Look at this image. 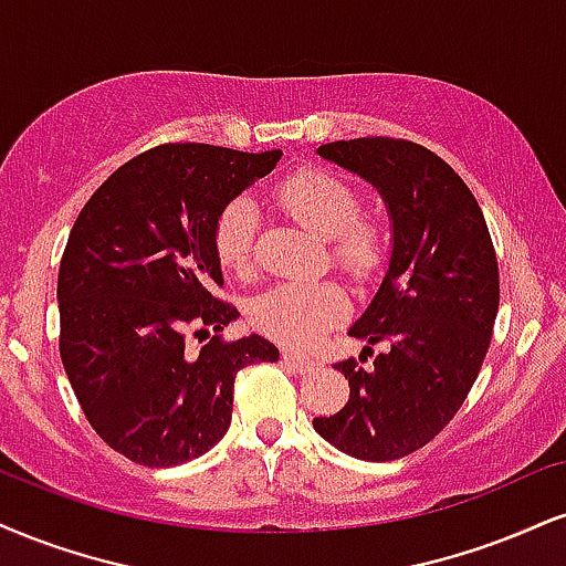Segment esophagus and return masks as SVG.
Instances as JSON below:
<instances>
[{
  "label": "esophagus",
  "instance_id": "34e87169",
  "mask_svg": "<svg viewBox=\"0 0 566 566\" xmlns=\"http://www.w3.org/2000/svg\"><path fill=\"white\" fill-rule=\"evenodd\" d=\"M282 360H284V364H287V366H292V369H295V371H301V374H308V371L316 369V364H313L311 358L297 356V353H292V350H284V353H282Z\"/></svg>",
  "mask_w": 566,
  "mask_h": 566
}]
</instances>
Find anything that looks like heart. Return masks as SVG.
<instances>
[{"label": "heart", "mask_w": 566, "mask_h": 566, "mask_svg": "<svg viewBox=\"0 0 566 566\" xmlns=\"http://www.w3.org/2000/svg\"><path fill=\"white\" fill-rule=\"evenodd\" d=\"M274 197L284 213L329 242L332 263L350 279L369 282L382 271L387 229L379 218L360 213V197L348 181L303 168L279 184ZM255 229V206L244 197H234L218 210L213 250L223 269L234 274L250 269ZM345 311L348 297L335 282H284L258 297L250 318L265 337L287 348H308Z\"/></svg>", "instance_id": "obj_1"}]
</instances>
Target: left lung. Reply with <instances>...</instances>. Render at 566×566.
<instances>
[{"label": "left lung", "mask_w": 566, "mask_h": 566, "mask_svg": "<svg viewBox=\"0 0 566 566\" xmlns=\"http://www.w3.org/2000/svg\"><path fill=\"white\" fill-rule=\"evenodd\" d=\"M318 155L379 189L392 216V255L350 329L387 350L364 348L358 360L335 364L350 398L313 427L356 459H403L446 430L478 379L499 313V258L474 195L432 149L360 136Z\"/></svg>", "instance_id": "8db88e82"}]
</instances>
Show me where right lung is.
Masks as SVG:
<instances>
[{"label":"right lung","instance_id":"obj_1","mask_svg":"<svg viewBox=\"0 0 566 566\" xmlns=\"http://www.w3.org/2000/svg\"><path fill=\"white\" fill-rule=\"evenodd\" d=\"M279 158L168 142L107 176L73 223L57 274L60 358L88 424L134 464L208 453L231 424L237 371L279 358L258 335L223 339L240 311L213 295L218 210ZM189 336L207 345L187 352Z\"/></svg>","mask_w":566,"mask_h":566}]
</instances>
